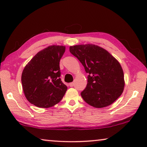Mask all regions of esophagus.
<instances>
[{
  "label": "esophagus",
  "mask_w": 147,
  "mask_h": 147,
  "mask_svg": "<svg viewBox=\"0 0 147 147\" xmlns=\"http://www.w3.org/2000/svg\"><path fill=\"white\" fill-rule=\"evenodd\" d=\"M74 82H71V83L69 84V86H71V87H73V86H74Z\"/></svg>",
  "instance_id": "1"
}]
</instances>
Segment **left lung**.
Here are the masks:
<instances>
[{
	"label": "left lung",
	"instance_id": "left-lung-1",
	"mask_svg": "<svg viewBox=\"0 0 147 147\" xmlns=\"http://www.w3.org/2000/svg\"><path fill=\"white\" fill-rule=\"evenodd\" d=\"M74 55L89 73L81 96L88 105L103 108L113 104L124 89V71L117 59L105 49L92 44L70 46Z\"/></svg>",
	"mask_w": 147,
	"mask_h": 147
}]
</instances>
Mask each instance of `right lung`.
I'll return each instance as SVG.
<instances>
[{
    "label": "right lung",
    "instance_id": "obj_1",
    "mask_svg": "<svg viewBox=\"0 0 147 147\" xmlns=\"http://www.w3.org/2000/svg\"><path fill=\"white\" fill-rule=\"evenodd\" d=\"M65 46H49L38 52L23 69V91L28 101L40 108H49L61 101L67 87L59 78V61Z\"/></svg>",
    "mask_w": 147,
    "mask_h": 147
}]
</instances>
